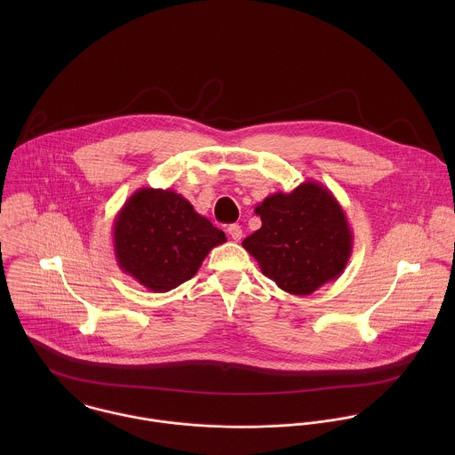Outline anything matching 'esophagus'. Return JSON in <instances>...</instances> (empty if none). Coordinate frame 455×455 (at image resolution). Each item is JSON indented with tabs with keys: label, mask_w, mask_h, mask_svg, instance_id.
I'll return each mask as SVG.
<instances>
[{
	"label": "esophagus",
	"mask_w": 455,
	"mask_h": 455,
	"mask_svg": "<svg viewBox=\"0 0 455 455\" xmlns=\"http://www.w3.org/2000/svg\"><path fill=\"white\" fill-rule=\"evenodd\" d=\"M228 233H229V236H231L235 242H240L242 236H243V231H242V228H240L238 224H231V226L228 228Z\"/></svg>",
	"instance_id": "34e87169"
}]
</instances>
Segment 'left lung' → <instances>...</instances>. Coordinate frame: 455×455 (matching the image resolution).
Here are the masks:
<instances>
[{"mask_svg":"<svg viewBox=\"0 0 455 455\" xmlns=\"http://www.w3.org/2000/svg\"><path fill=\"white\" fill-rule=\"evenodd\" d=\"M254 212L262 226L242 245L282 291L308 296L347 267L354 235L323 184L308 180L291 193H273Z\"/></svg>","mask_w":455,"mask_h":455,"instance_id":"1","label":"left lung"}]
</instances>
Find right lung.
<instances>
[{
	"label": "right lung",
	"mask_w": 455,
	"mask_h": 455,
	"mask_svg": "<svg viewBox=\"0 0 455 455\" xmlns=\"http://www.w3.org/2000/svg\"><path fill=\"white\" fill-rule=\"evenodd\" d=\"M119 267L152 292H168L193 278L208 252L226 242L195 206L172 189L141 188L114 220Z\"/></svg>",
	"instance_id": "1"
}]
</instances>
